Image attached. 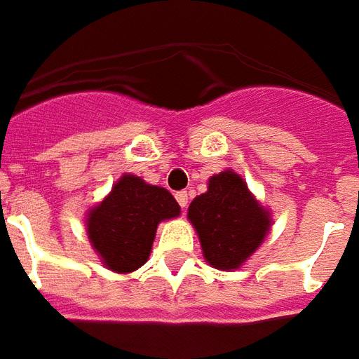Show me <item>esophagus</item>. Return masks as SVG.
<instances>
[{
	"label": "esophagus",
	"mask_w": 359,
	"mask_h": 359,
	"mask_svg": "<svg viewBox=\"0 0 359 359\" xmlns=\"http://www.w3.org/2000/svg\"><path fill=\"white\" fill-rule=\"evenodd\" d=\"M176 200H177V203H180V205H182L183 209L187 208V203H189L187 191H180V193H176Z\"/></svg>",
	"instance_id": "34e87169"
}]
</instances>
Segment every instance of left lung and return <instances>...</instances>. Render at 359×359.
<instances>
[{"instance_id":"obj_1","label":"left lung","mask_w":359,"mask_h":359,"mask_svg":"<svg viewBox=\"0 0 359 359\" xmlns=\"http://www.w3.org/2000/svg\"><path fill=\"white\" fill-rule=\"evenodd\" d=\"M202 245L203 257L220 271L239 269L265 241L272 219L233 170L209 177L208 191L187 213Z\"/></svg>"}]
</instances>
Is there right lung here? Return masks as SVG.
Returning <instances> with one entry per match:
<instances>
[{
    "instance_id": "1",
    "label": "right lung",
    "mask_w": 359,
    "mask_h": 359,
    "mask_svg": "<svg viewBox=\"0 0 359 359\" xmlns=\"http://www.w3.org/2000/svg\"><path fill=\"white\" fill-rule=\"evenodd\" d=\"M166 189L124 174L111 193L87 213L90 245L109 271L133 272L148 261L157 224L180 215Z\"/></svg>"
}]
</instances>
